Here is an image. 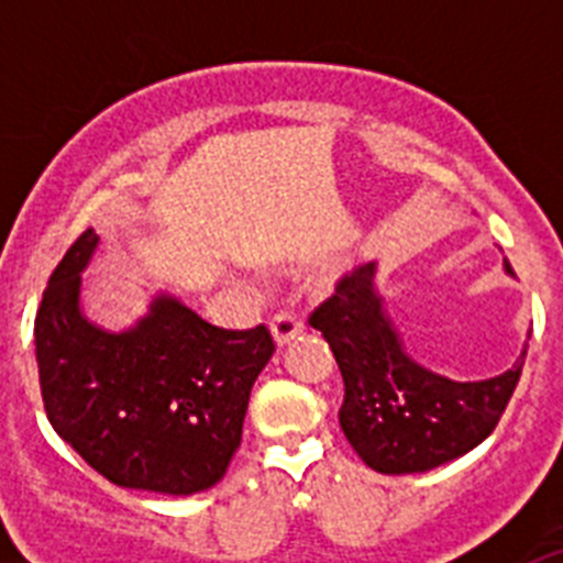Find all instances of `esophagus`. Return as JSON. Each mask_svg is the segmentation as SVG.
I'll return each mask as SVG.
<instances>
[{
  "instance_id": "1",
  "label": "esophagus",
  "mask_w": 563,
  "mask_h": 563,
  "mask_svg": "<svg viewBox=\"0 0 563 563\" xmlns=\"http://www.w3.org/2000/svg\"><path fill=\"white\" fill-rule=\"evenodd\" d=\"M301 330H305V324H301V318L292 316V312H278L271 321V335L273 341H276V346H287Z\"/></svg>"
}]
</instances>
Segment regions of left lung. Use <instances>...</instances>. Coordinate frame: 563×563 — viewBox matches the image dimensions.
Wrapping results in <instances>:
<instances>
[{
    "mask_svg": "<svg viewBox=\"0 0 563 563\" xmlns=\"http://www.w3.org/2000/svg\"><path fill=\"white\" fill-rule=\"evenodd\" d=\"M505 273L516 276L507 258ZM310 324L341 369L343 437L380 474H422L474 451L496 429L527 357L525 343L514 366L487 380H451L426 369L386 312L375 262L343 276Z\"/></svg>",
    "mask_w": 563,
    "mask_h": 563,
    "instance_id": "left-lung-1",
    "label": "left lung"
}]
</instances>
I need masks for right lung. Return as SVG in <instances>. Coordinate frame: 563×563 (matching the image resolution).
I'll use <instances>...</instances> for the list:
<instances>
[{
  "mask_svg": "<svg viewBox=\"0 0 563 563\" xmlns=\"http://www.w3.org/2000/svg\"><path fill=\"white\" fill-rule=\"evenodd\" d=\"M89 228L69 245L36 312V363L49 426L109 482L191 496L225 476L258 372L265 327L220 330L172 292L132 327L107 330L81 307V273L98 251Z\"/></svg>",
  "mask_w": 563,
  "mask_h": 563,
  "instance_id": "obj_1",
  "label": "right lung"
}]
</instances>
